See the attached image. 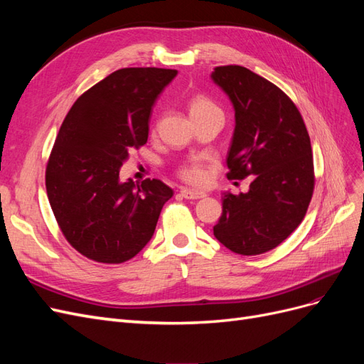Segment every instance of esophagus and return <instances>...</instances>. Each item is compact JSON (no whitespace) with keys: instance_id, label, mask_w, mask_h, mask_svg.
Here are the masks:
<instances>
[{"instance_id":"esophagus-1","label":"esophagus","mask_w":364,"mask_h":364,"mask_svg":"<svg viewBox=\"0 0 364 364\" xmlns=\"http://www.w3.org/2000/svg\"><path fill=\"white\" fill-rule=\"evenodd\" d=\"M181 196L183 197V199L197 200V199H202V197H205L206 194L203 191H194V190H188V188H182Z\"/></svg>"}]
</instances>
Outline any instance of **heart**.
<instances>
[{"instance_id":"b5f03b06","label":"heart","mask_w":364,"mask_h":364,"mask_svg":"<svg viewBox=\"0 0 364 364\" xmlns=\"http://www.w3.org/2000/svg\"><path fill=\"white\" fill-rule=\"evenodd\" d=\"M188 111L193 119L208 114H222L220 107L205 95H194L188 103ZM179 176L185 182L193 185H202L208 181V170L205 168L203 164L191 161L182 165L179 170Z\"/></svg>"}]
</instances>
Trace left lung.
<instances>
[{
	"mask_svg": "<svg viewBox=\"0 0 364 364\" xmlns=\"http://www.w3.org/2000/svg\"><path fill=\"white\" fill-rule=\"evenodd\" d=\"M211 79L235 111L228 179L253 176L247 193H223L214 235L240 255H259L279 246L306 214L314 190L310 136L289 95L264 77L226 65Z\"/></svg>",
	"mask_w": 364,
	"mask_h": 364,
	"instance_id": "left-lung-1",
	"label": "left lung"
}]
</instances>
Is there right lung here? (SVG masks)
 <instances>
[{
  "instance_id": "1",
  "label": "right lung",
  "mask_w": 364,
  "mask_h": 364,
  "mask_svg": "<svg viewBox=\"0 0 364 364\" xmlns=\"http://www.w3.org/2000/svg\"><path fill=\"white\" fill-rule=\"evenodd\" d=\"M176 70L123 68L77 98L51 150L46 186L68 243L97 262L134 258L155 232L173 190L159 179L119 181L132 149L144 146L158 95Z\"/></svg>"
}]
</instances>
